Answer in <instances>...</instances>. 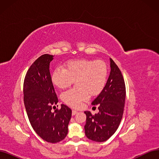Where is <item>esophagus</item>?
Listing matches in <instances>:
<instances>
[{"label":"esophagus","instance_id":"obj_1","mask_svg":"<svg viewBox=\"0 0 159 159\" xmlns=\"http://www.w3.org/2000/svg\"><path fill=\"white\" fill-rule=\"evenodd\" d=\"M78 111H76V110H72V115H75V114H77L78 113Z\"/></svg>","mask_w":159,"mask_h":159}]
</instances>
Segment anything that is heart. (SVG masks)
I'll use <instances>...</instances> for the list:
<instances>
[{"mask_svg": "<svg viewBox=\"0 0 159 159\" xmlns=\"http://www.w3.org/2000/svg\"><path fill=\"white\" fill-rule=\"evenodd\" d=\"M107 68L103 61L88 59L66 62L64 68L59 67L53 72L52 81L56 87L64 89L75 81V87L61 95L63 102L78 108L87 101L90 94L95 95L104 88L107 81Z\"/></svg>", "mask_w": 159, "mask_h": 159, "instance_id": "heart-1", "label": "heart"}]
</instances>
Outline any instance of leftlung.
<instances>
[{"label":"left lung","mask_w":159,"mask_h":159,"mask_svg":"<svg viewBox=\"0 0 159 159\" xmlns=\"http://www.w3.org/2000/svg\"><path fill=\"white\" fill-rule=\"evenodd\" d=\"M111 71L106 85L92 102L99 113L85 111V134L90 140L103 142L111 137L121 123L125 101V84L121 71L110 58Z\"/></svg>","instance_id":"obj_1"}]
</instances>
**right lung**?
Segmentation results:
<instances>
[{
    "label": "right lung",
    "instance_id": "1",
    "mask_svg": "<svg viewBox=\"0 0 159 159\" xmlns=\"http://www.w3.org/2000/svg\"><path fill=\"white\" fill-rule=\"evenodd\" d=\"M54 56L38 57L28 69L23 85L24 103L31 125L43 140L52 143L66 137L71 117V109L64 104L60 109L51 111L58 102L50 72Z\"/></svg>",
    "mask_w": 159,
    "mask_h": 159
}]
</instances>
